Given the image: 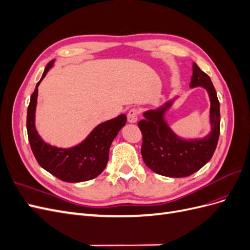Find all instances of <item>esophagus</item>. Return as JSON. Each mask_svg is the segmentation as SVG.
<instances>
[{"label": "esophagus", "mask_w": 250, "mask_h": 250, "mask_svg": "<svg viewBox=\"0 0 250 250\" xmlns=\"http://www.w3.org/2000/svg\"><path fill=\"white\" fill-rule=\"evenodd\" d=\"M139 118V110L137 108H132L127 115V120L129 123H135Z\"/></svg>", "instance_id": "esophagus-1"}]
</instances>
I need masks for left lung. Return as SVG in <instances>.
Here are the masks:
<instances>
[{
  "label": "left lung",
  "instance_id": "left-lung-1",
  "mask_svg": "<svg viewBox=\"0 0 250 250\" xmlns=\"http://www.w3.org/2000/svg\"><path fill=\"white\" fill-rule=\"evenodd\" d=\"M203 87L209 97L210 131L201 139L187 140L174 132L165 115L174 102H166L155 109L144 111L139 122L143 134L142 156L149 169L163 176L186 177L200 170L213 156L220 133V104L208 75L193 63L190 87Z\"/></svg>",
  "mask_w": 250,
  "mask_h": 250
}]
</instances>
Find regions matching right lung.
<instances>
[{"mask_svg": "<svg viewBox=\"0 0 250 250\" xmlns=\"http://www.w3.org/2000/svg\"><path fill=\"white\" fill-rule=\"evenodd\" d=\"M54 64L50 62L37 82L27 111V131L30 146L37 163L52 175L66 183L93 179L103 172L108 162L109 148L121 128L126 124L124 113L96 126L86 139L71 148H58L44 142L35 127L39 85Z\"/></svg>", "mask_w": 250, "mask_h": 250, "instance_id": "obj_1", "label": "right lung"}]
</instances>
